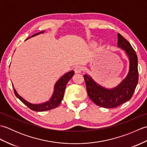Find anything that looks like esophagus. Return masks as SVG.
Returning a JSON list of instances; mask_svg holds the SVG:
<instances>
[{
	"label": "esophagus",
	"instance_id": "1",
	"mask_svg": "<svg viewBox=\"0 0 147 147\" xmlns=\"http://www.w3.org/2000/svg\"><path fill=\"white\" fill-rule=\"evenodd\" d=\"M74 72H75V73H76V74L81 73H82V71H83V68L82 66H80V65H76V66L74 67Z\"/></svg>",
	"mask_w": 147,
	"mask_h": 147
}]
</instances>
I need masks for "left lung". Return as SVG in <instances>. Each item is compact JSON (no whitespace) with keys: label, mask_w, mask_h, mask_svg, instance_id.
<instances>
[{"label":"left lung","mask_w":147,"mask_h":147,"mask_svg":"<svg viewBox=\"0 0 147 147\" xmlns=\"http://www.w3.org/2000/svg\"><path fill=\"white\" fill-rule=\"evenodd\" d=\"M117 47L125 51L129 61V70L126 78L115 88L107 89L98 85L87 74L83 76L90 98L104 108H115L129 101L138 82V57L135 50L121 34H117Z\"/></svg>","instance_id":"left-lung-1"}]
</instances>
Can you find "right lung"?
Masks as SVG:
<instances>
[{"instance_id":"right-lung-1","label":"right lung","mask_w":147,"mask_h":147,"mask_svg":"<svg viewBox=\"0 0 147 147\" xmlns=\"http://www.w3.org/2000/svg\"><path fill=\"white\" fill-rule=\"evenodd\" d=\"M43 32H39L38 33H36L33 35L32 37L35 36L37 35L43 33ZM28 39V38H27ZM74 74V72L73 71H71L68 72V73H65L64 75L62 76L60 79H59L57 82H56L55 86H54V92L51 98L48 102H46L45 103H42L40 104H31L30 102L25 100L23 98H22L20 95H18V93L16 91V90L14 88V91L16 96L20 100L25 104L27 107H28L31 110L36 111V112H42V111H49L51 109H55L57 107L59 104L61 103L64 97V93L65 89V86H66L67 83L71 78L73 76Z\"/></svg>"}]
</instances>
